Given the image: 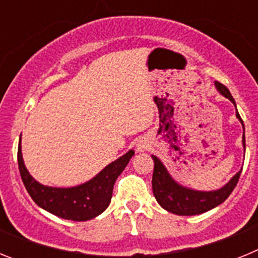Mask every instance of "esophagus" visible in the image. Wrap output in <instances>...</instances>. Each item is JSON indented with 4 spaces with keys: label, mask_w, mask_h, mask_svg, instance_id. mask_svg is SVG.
Returning a JSON list of instances; mask_svg holds the SVG:
<instances>
[{
    "label": "esophagus",
    "mask_w": 258,
    "mask_h": 258,
    "mask_svg": "<svg viewBox=\"0 0 258 258\" xmlns=\"http://www.w3.org/2000/svg\"><path fill=\"white\" fill-rule=\"evenodd\" d=\"M137 150H138V151H147V150H149V143L146 142V141H140V142H138V145H137Z\"/></svg>",
    "instance_id": "34e87169"
}]
</instances>
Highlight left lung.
Masks as SVG:
<instances>
[{
  "mask_svg": "<svg viewBox=\"0 0 258 258\" xmlns=\"http://www.w3.org/2000/svg\"><path fill=\"white\" fill-rule=\"evenodd\" d=\"M218 92L226 97L227 99L235 104V101L232 95L230 94L229 89L221 83L216 81L214 83ZM236 107V106H235ZM236 117L239 121L243 124L240 115L236 111ZM243 131H244V124H243ZM243 147L245 149V137L243 132ZM154 159V174H152V192L156 198L157 203L163 207L165 211L170 213L178 214V216H194V214H200L204 212H208L213 209L214 207L220 206L221 203L229 198L232 190L235 188L236 183L239 181L241 170H239L223 187L216 191H197L191 188L183 187L179 183L174 181L168 173L165 166L163 165L156 156L152 155Z\"/></svg>",
  "mask_w": 258,
  "mask_h": 258,
  "instance_id": "1",
  "label": "left lung"
}]
</instances>
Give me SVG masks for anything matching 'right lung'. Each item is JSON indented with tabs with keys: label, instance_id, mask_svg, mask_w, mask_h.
Listing matches in <instances>:
<instances>
[{
	"label": "right lung",
	"instance_id": "obj_1",
	"mask_svg": "<svg viewBox=\"0 0 258 258\" xmlns=\"http://www.w3.org/2000/svg\"><path fill=\"white\" fill-rule=\"evenodd\" d=\"M133 150L108 164L94 178L75 187H49L38 183L28 173L22 156V146L18 147V165L22 181L33 202L45 211L71 221H88L106 211L112 198L113 184L125 169Z\"/></svg>",
	"mask_w": 258,
	"mask_h": 258
}]
</instances>
